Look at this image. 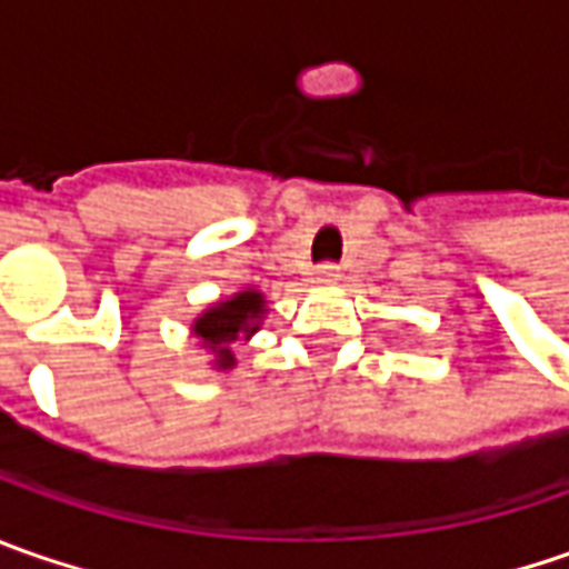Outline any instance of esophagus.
<instances>
[{"instance_id": "esophagus-1", "label": "esophagus", "mask_w": 569, "mask_h": 569, "mask_svg": "<svg viewBox=\"0 0 569 569\" xmlns=\"http://www.w3.org/2000/svg\"><path fill=\"white\" fill-rule=\"evenodd\" d=\"M313 278H317L319 284H336V281L341 278V272H339V266H336V262H322V266H317Z\"/></svg>"}]
</instances>
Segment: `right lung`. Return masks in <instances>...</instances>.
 Returning <instances> with one entry per match:
<instances>
[{"mask_svg": "<svg viewBox=\"0 0 569 569\" xmlns=\"http://www.w3.org/2000/svg\"><path fill=\"white\" fill-rule=\"evenodd\" d=\"M262 295L256 291H240L237 297H230L224 303L211 307L208 313L196 319V336L206 341V348H211L218 355V367H230L233 355H230V345L243 336L256 332V319L262 317Z\"/></svg>", "mask_w": 569, "mask_h": 569, "instance_id": "right-lung-1", "label": "right lung"}]
</instances>
